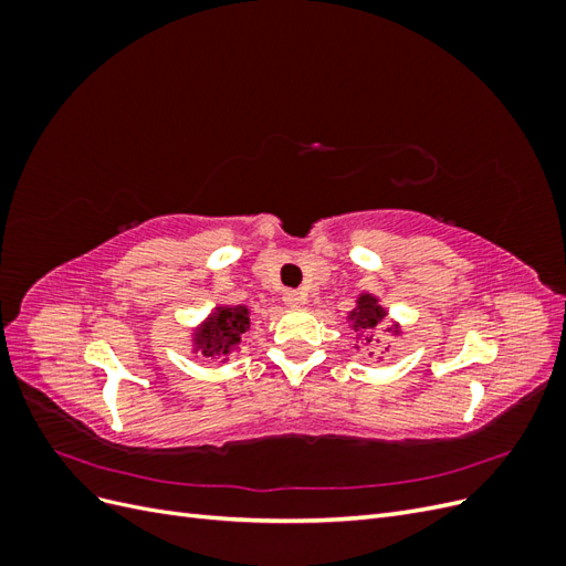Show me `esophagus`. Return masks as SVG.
<instances>
[{
  "mask_svg": "<svg viewBox=\"0 0 566 566\" xmlns=\"http://www.w3.org/2000/svg\"><path fill=\"white\" fill-rule=\"evenodd\" d=\"M283 302H285V306H290V310H300V306L304 304V295L297 293V290H287V293L283 295Z\"/></svg>",
  "mask_w": 566,
  "mask_h": 566,
  "instance_id": "esophagus-1",
  "label": "esophagus"
}]
</instances>
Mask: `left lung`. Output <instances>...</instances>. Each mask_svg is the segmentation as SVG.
<instances>
[{"label": "left lung", "mask_w": 566, "mask_h": 566, "mask_svg": "<svg viewBox=\"0 0 566 566\" xmlns=\"http://www.w3.org/2000/svg\"><path fill=\"white\" fill-rule=\"evenodd\" d=\"M385 318H387V306H382L380 297H375L373 293H361V295H358L356 297V306L347 314L349 328L356 333V337H361L366 345H370V342H378V339H373L375 337L373 333L380 328ZM387 331H389V335L399 337L401 335V323H394L391 321V325H389ZM356 349H358V345H356Z\"/></svg>", "instance_id": "left-lung-1"}]
</instances>
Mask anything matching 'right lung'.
Masks as SVG:
<instances>
[{
	"mask_svg": "<svg viewBox=\"0 0 566 566\" xmlns=\"http://www.w3.org/2000/svg\"><path fill=\"white\" fill-rule=\"evenodd\" d=\"M250 310L245 304H217L191 333V354L229 361L241 349V337L250 331Z\"/></svg>",
	"mask_w": 566,
	"mask_h": 566,
	"instance_id": "right-lung-1",
	"label": "right lung"
}]
</instances>
